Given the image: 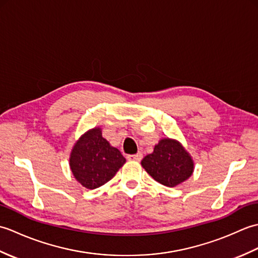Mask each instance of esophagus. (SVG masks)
<instances>
[{"instance_id": "34e87169", "label": "esophagus", "mask_w": 258, "mask_h": 258, "mask_svg": "<svg viewBox=\"0 0 258 258\" xmlns=\"http://www.w3.org/2000/svg\"><path fill=\"white\" fill-rule=\"evenodd\" d=\"M143 158V154L141 152L136 153V154H132V155H127V160L128 161H141Z\"/></svg>"}]
</instances>
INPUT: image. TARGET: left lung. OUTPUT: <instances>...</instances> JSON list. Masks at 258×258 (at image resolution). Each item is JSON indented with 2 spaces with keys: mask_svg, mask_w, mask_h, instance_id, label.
<instances>
[{
  "mask_svg": "<svg viewBox=\"0 0 258 258\" xmlns=\"http://www.w3.org/2000/svg\"><path fill=\"white\" fill-rule=\"evenodd\" d=\"M142 166L158 183L168 187L184 182L194 169L188 153L178 142L169 139L160 141L154 152L143 158Z\"/></svg>",
  "mask_w": 258,
  "mask_h": 258,
  "instance_id": "8db88e82",
  "label": "left lung"
}]
</instances>
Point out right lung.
I'll return each mask as SVG.
<instances>
[{
	"mask_svg": "<svg viewBox=\"0 0 258 258\" xmlns=\"http://www.w3.org/2000/svg\"><path fill=\"white\" fill-rule=\"evenodd\" d=\"M124 163L125 158L120 152L102 138L101 128H93L82 136L70 158L74 177L90 189L100 187L112 179Z\"/></svg>",
	"mask_w": 258,
	"mask_h": 258,
	"instance_id": "add662e5",
	"label": "right lung"
}]
</instances>
